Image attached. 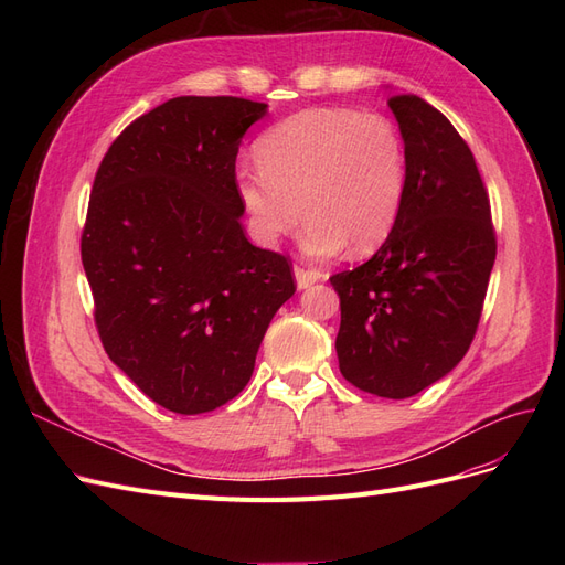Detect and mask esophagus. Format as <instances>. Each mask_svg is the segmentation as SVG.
Segmentation results:
<instances>
[{"instance_id":"1","label":"esophagus","mask_w":565,"mask_h":565,"mask_svg":"<svg viewBox=\"0 0 565 565\" xmlns=\"http://www.w3.org/2000/svg\"><path fill=\"white\" fill-rule=\"evenodd\" d=\"M295 278H297V287H299V289H306V287H311L313 282H318L322 276H320V270L295 266Z\"/></svg>"}]
</instances>
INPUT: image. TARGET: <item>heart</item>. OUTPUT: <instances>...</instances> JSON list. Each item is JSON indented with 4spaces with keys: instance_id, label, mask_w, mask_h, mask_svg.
I'll return each mask as SVG.
<instances>
[{
    "instance_id": "b5f03b06",
    "label": "heart",
    "mask_w": 565,
    "mask_h": 565,
    "mask_svg": "<svg viewBox=\"0 0 565 565\" xmlns=\"http://www.w3.org/2000/svg\"><path fill=\"white\" fill-rule=\"evenodd\" d=\"M259 167H237L235 191L252 237L270 247L306 216L301 247L332 256L365 254L398 224L407 152L380 113L311 108L282 119L256 143Z\"/></svg>"
}]
</instances>
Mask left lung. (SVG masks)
<instances>
[{
  "label": "left lung",
  "mask_w": 565,
  "mask_h": 565,
  "mask_svg": "<svg viewBox=\"0 0 565 565\" xmlns=\"http://www.w3.org/2000/svg\"><path fill=\"white\" fill-rule=\"evenodd\" d=\"M407 152L398 224L370 262L330 278L339 295V370L380 398H409L465 358L490 282L498 237L476 160L450 119L396 94Z\"/></svg>",
  "instance_id": "8db88e82"
}]
</instances>
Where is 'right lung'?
Segmentation results:
<instances>
[{
  "instance_id": "1",
  "label": "right lung",
  "mask_w": 565,
  "mask_h": 565,
  "mask_svg": "<svg viewBox=\"0 0 565 565\" xmlns=\"http://www.w3.org/2000/svg\"><path fill=\"white\" fill-rule=\"evenodd\" d=\"M266 104L179 96L136 117L100 162L82 228L94 322L150 401L200 415L233 401L295 295L289 256L243 228L235 158Z\"/></svg>"
}]
</instances>
